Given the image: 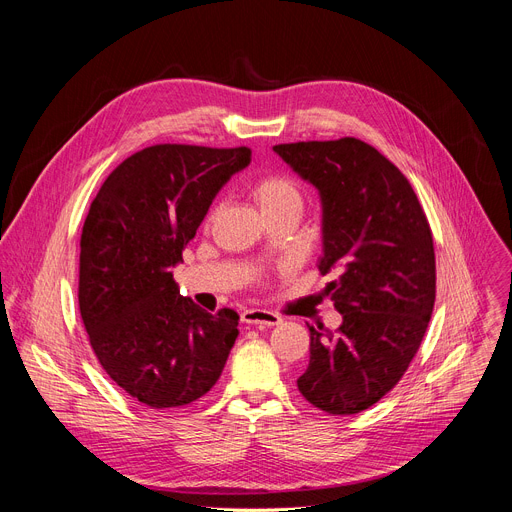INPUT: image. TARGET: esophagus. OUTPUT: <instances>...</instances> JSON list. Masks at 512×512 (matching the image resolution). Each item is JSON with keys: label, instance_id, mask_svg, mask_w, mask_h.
<instances>
[{"label": "esophagus", "instance_id": "obj_1", "mask_svg": "<svg viewBox=\"0 0 512 512\" xmlns=\"http://www.w3.org/2000/svg\"><path fill=\"white\" fill-rule=\"evenodd\" d=\"M240 319H242V324L261 326V328H263V326L272 328V326H278L280 321H282V317H280L278 313L267 311V309H247V311H242Z\"/></svg>", "mask_w": 512, "mask_h": 512}]
</instances>
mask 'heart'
<instances>
[{
  "mask_svg": "<svg viewBox=\"0 0 512 512\" xmlns=\"http://www.w3.org/2000/svg\"><path fill=\"white\" fill-rule=\"evenodd\" d=\"M251 197L265 215L286 207H301L303 195L299 184L284 174H267L253 182Z\"/></svg>",
  "mask_w": 512,
  "mask_h": 512,
  "instance_id": "b5f03b06",
  "label": "heart"
}]
</instances>
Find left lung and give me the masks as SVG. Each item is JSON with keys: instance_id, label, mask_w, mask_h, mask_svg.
<instances>
[{"instance_id": "1", "label": "left lung", "mask_w": 512, "mask_h": 512, "mask_svg": "<svg viewBox=\"0 0 512 512\" xmlns=\"http://www.w3.org/2000/svg\"><path fill=\"white\" fill-rule=\"evenodd\" d=\"M321 199L319 272L342 324H307L309 365L297 380L313 407L355 415L386 396L419 351L436 301L434 238L413 186L371 145L344 137L276 145Z\"/></svg>"}]
</instances>
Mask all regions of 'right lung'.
Listing matches in <instances>:
<instances>
[{
  "label": "right lung",
  "instance_id": "obj_1",
  "mask_svg": "<svg viewBox=\"0 0 512 512\" xmlns=\"http://www.w3.org/2000/svg\"><path fill=\"white\" fill-rule=\"evenodd\" d=\"M251 149L153 145L105 178L80 236L78 305L105 373L151 409L191 405L220 380L238 313L180 297L172 267Z\"/></svg>",
  "mask_w": 512,
  "mask_h": 512
}]
</instances>
